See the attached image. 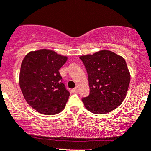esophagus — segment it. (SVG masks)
<instances>
[{
    "label": "esophagus",
    "instance_id": "esophagus-1",
    "mask_svg": "<svg viewBox=\"0 0 151 151\" xmlns=\"http://www.w3.org/2000/svg\"><path fill=\"white\" fill-rule=\"evenodd\" d=\"M71 92H72L73 93H77V88H75L72 89V90H71Z\"/></svg>",
    "mask_w": 151,
    "mask_h": 151
}]
</instances>
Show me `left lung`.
Listing matches in <instances>:
<instances>
[{"mask_svg": "<svg viewBox=\"0 0 151 151\" xmlns=\"http://www.w3.org/2000/svg\"><path fill=\"white\" fill-rule=\"evenodd\" d=\"M88 77L90 93L82 99L88 111L105 114L116 109L126 96L131 74L122 56L108 50L82 55Z\"/></svg>", "mask_w": 151, "mask_h": 151, "instance_id": "obj_1", "label": "left lung"}]
</instances>
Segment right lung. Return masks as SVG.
Masks as SVG:
<instances>
[{
	"mask_svg": "<svg viewBox=\"0 0 151 151\" xmlns=\"http://www.w3.org/2000/svg\"><path fill=\"white\" fill-rule=\"evenodd\" d=\"M68 57L51 49L29 52L20 66L19 84L27 103L45 115L57 114L65 108L70 93L62 83L59 70Z\"/></svg>",
	"mask_w": 151,
	"mask_h": 151,
	"instance_id": "obj_1",
	"label": "right lung"
}]
</instances>
